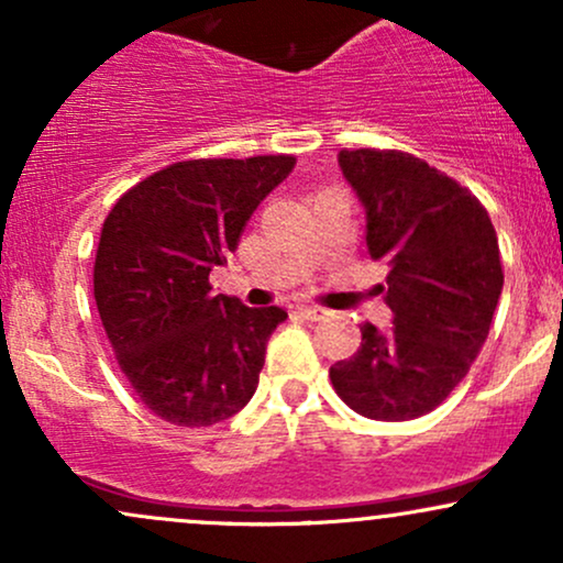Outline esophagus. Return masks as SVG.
I'll use <instances>...</instances> for the list:
<instances>
[{
	"instance_id": "1",
	"label": "esophagus",
	"mask_w": 563,
	"mask_h": 563,
	"mask_svg": "<svg viewBox=\"0 0 563 563\" xmlns=\"http://www.w3.org/2000/svg\"><path fill=\"white\" fill-rule=\"evenodd\" d=\"M296 309H299L301 318H307V320H325V318H331V312H328L325 307H312V303H301V307H296Z\"/></svg>"
}]
</instances>
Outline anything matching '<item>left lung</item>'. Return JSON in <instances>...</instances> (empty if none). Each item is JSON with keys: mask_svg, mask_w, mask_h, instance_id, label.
Segmentation results:
<instances>
[{"mask_svg": "<svg viewBox=\"0 0 563 563\" xmlns=\"http://www.w3.org/2000/svg\"><path fill=\"white\" fill-rule=\"evenodd\" d=\"M365 209L371 260L389 264L394 322H365L363 344L331 367L333 389L373 421H410L448 399L487 341L503 290L487 209L466 187L399 151H341Z\"/></svg>", "mask_w": 563, "mask_h": 563, "instance_id": "1", "label": "left lung"}]
</instances>
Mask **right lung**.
<instances>
[{"instance_id":"obj_1","label":"right lung","mask_w":563,"mask_h":563,"mask_svg":"<svg viewBox=\"0 0 563 563\" xmlns=\"http://www.w3.org/2000/svg\"><path fill=\"white\" fill-rule=\"evenodd\" d=\"M294 166V156L179 161L124 192L102 224L97 312L132 389L164 421L214 426L254 397L288 314L214 294L209 275Z\"/></svg>"}]
</instances>
